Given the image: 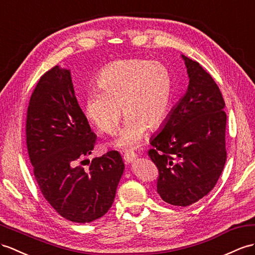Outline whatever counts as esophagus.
I'll use <instances>...</instances> for the list:
<instances>
[{
	"mask_svg": "<svg viewBox=\"0 0 255 255\" xmlns=\"http://www.w3.org/2000/svg\"><path fill=\"white\" fill-rule=\"evenodd\" d=\"M136 158H137V154L134 153V152H127V153L123 156V159H124V161H126L127 163H132V162H134Z\"/></svg>",
	"mask_w": 255,
	"mask_h": 255,
	"instance_id": "esophagus-1",
	"label": "esophagus"
}]
</instances>
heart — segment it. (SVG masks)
<instances>
[{
  "mask_svg": "<svg viewBox=\"0 0 255 255\" xmlns=\"http://www.w3.org/2000/svg\"><path fill=\"white\" fill-rule=\"evenodd\" d=\"M97 90L85 95L83 114L98 131L113 134L121 118L126 120L114 144L131 150L145 136L147 127L156 128L169 114L173 81L159 61L127 59L104 67L95 79Z\"/></svg>",
  "mask_w": 255,
  "mask_h": 255,
  "instance_id": "heart-1",
  "label": "heart"
}]
</instances>
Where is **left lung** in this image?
Listing matches in <instances>:
<instances>
[{
  "instance_id": "8db88e82",
  "label": "left lung",
  "mask_w": 255,
  "mask_h": 255,
  "mask_svg": "<svg viewBox=\"0 0 255 255\" xmlns=\"http://www.w3.org/2000/svg\"><path fill=\"white\" fill-rule=\"evenodd\" d=\"M189 78L186 94L150 139L148 156L159 170L157 192L187 207L214 188L226 162L225 102L199 63L182 55Z\"/></svg>"
}]
</instances>
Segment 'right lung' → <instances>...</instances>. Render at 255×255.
Returning a JSON list of instances; mask_svg holds the SVG:
<instances>
[{
  "label": "right lung",
  "mask_w": 255,
  "mask_h": 255,
  "mask_svg": "<svg viewBox=\"0 0 255 255\" xmlns=\"http://www.w3.org/2000/svg\"><path fill=\"white\" fill-rule=\"evenodd\" d=\"M26 136L35 181L56 212L76 223L108 212L124 163L111 150L93 159L89 169L82 166L96 135L74 95L70 70L55 66L40 78L29 102Z\"/></svg>",
  "instance_id": "obj_1"
}]
</instances>
